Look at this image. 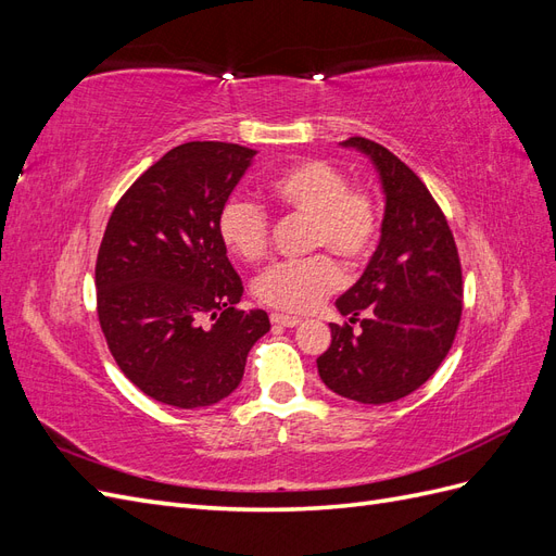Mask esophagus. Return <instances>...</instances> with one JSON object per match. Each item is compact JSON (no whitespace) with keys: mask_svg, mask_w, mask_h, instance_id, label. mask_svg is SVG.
<instances>
[{"mask_svg":"<svg viewBox=\"0 0 556 556\" xmlns=\"http://www.w3.org/2000/svg\"><path fill=\"white\" fill-rule=\"evenodd\" d=\"M271 323H274L276 327H296V325H301V317L285 315V313H274V315H271Z\"/></svg>","mask_w":556,"mask_h":556,"instance_id":"1","label":"esophagus"}]
</instances>
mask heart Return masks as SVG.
<instances>
[{"label":"heart","mask_w":556,"mask_h":556,"mask_svg":"<svg viewBox=\"0 0 556 556\" xmlns=\"http://www.w3.org/2000/svg\"><path fill=\"white\" fill-rule=\"evenodd\" d=\"M268 192L294 215L311 220V248L331 250L348 264H357L374 250L380 213L376 197L364 188H350L348 176L327 160H301L268 182ZM217 233L243 262H257L268 245V217L245 199H229L217 215ZM343 274L327 255L304 262H282L257 278L255 294L262 304L308 313L333 290Z\"/></svg>","instance_id":"heart-1"}]
</instances>
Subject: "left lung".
<instances>
[{"mask_svg": "<svg viewBox=\"0 0 556 556\" xmlns=\"http://www.w3.org/2000/svg\"><path fill=\"white\" fill-rule=\"evenodd\" d=\"M341 146L376 166L384 215L362 278L336 299L359 329L329 325L317 374L331 392L380 406L422 387L445 359L462 319V264L443 211L413 169L376 141L352 137Z\"/></svg>", "mask_w": 556, "mask_h": 556, "instance_id": "obj_1", "label": "left lung"}]
</instances>
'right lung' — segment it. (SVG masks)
Returning a JSON list of instances; mask_svg holds the SVG:
<instances>
[{
  "label": "right lung",
  "instance_id": "add662e5",
  "mask_svg": "<svg viewBox=\"0 0 556 556\" xmlns=\"http://www.w3.org/2000/svg\"><path fill=\"white\" fill-rule=\"evenodd\" d=\"M252 157L237 143L176 146L117 201L99 245L97 315L111 355L166 406L206 408L229 396L250 348L271 329L262 308H237L243 282L217 233Z\"/></svg>",
  "mask_w": 556,
  "mask_h": 556
}]
</instances>
